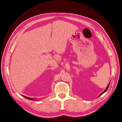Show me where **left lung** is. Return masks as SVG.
I'll return each instance as SVG.
<instances>
[{"instance_id": "1", "label": "left lung", "mask_w": 122, "mask_h": 122, "mask_svg": "<svg viewBox=\"0 0 122 122\" xmlns=\"http://www.w3.org/2000/svg\"><path fill=\"white\" fill-rule=\"evenodd\" d=\"M110 82L109 83V84H108V85H107V88H106V89H105V90L104 91H103V92H102V93H101V94H100V95H99V97H100V95H102V94H103V93H105V92L106 91H107V90L108 89V86H109V85H110Z\"/></svg>"}]
</instances>
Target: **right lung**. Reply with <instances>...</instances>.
Returning a JSON list of instances; mask_svg holds the SVG:
<instances>
[{
  "label": "right lung",
  "instance_id": "obj_1",
  "mask_svg": "<svg viewBox=\"0 0 122 122\" xmlns=\"http://www.w3.org/2000/svg\"><path fill=\"white\" fill-rule=\"evenodd\" d=\"M23 97H25V98H27V99H28V100H36V99H35V98H32L28 97H25V96H24V95H23Z\"/></svg>",
  "mask_w": 122,
  "mask_h": 122
}]
</instances>
